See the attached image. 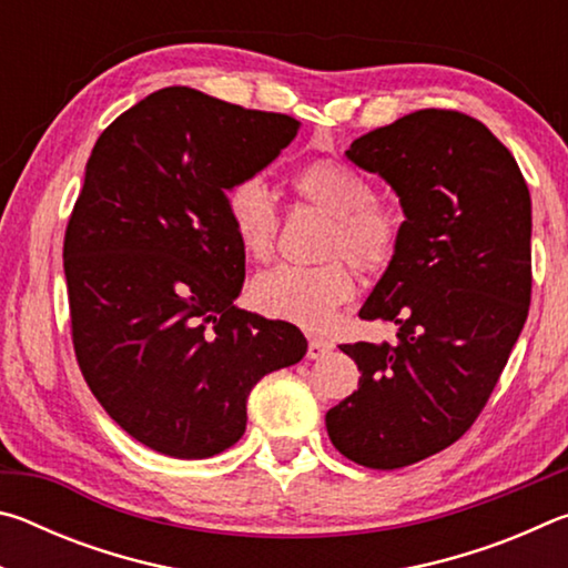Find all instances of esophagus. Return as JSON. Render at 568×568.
<instances>
[{
    "instance_id": "1",
    "label": "esophagus",
    "mask_w": 568,
    "mask_h": 568,
    "mask_svg": "<svg viewBox=\"0 0 568 568\" xmlns=\"http://www.w3.org/2000/svg\"><path fill=\"white\" fill-rule=\"evenodd\" d=\"M331 351H333L331 341L311 338V343H307V358H311V361H318V358H323V355H328Z\"/></svg>"
}]
</instances>
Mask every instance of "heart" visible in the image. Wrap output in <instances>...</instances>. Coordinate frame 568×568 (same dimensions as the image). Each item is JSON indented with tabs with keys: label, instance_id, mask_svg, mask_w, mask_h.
Wrapping results in <instances>:
<instances>
[{
	"label": "heart",
	"instance_id": "b5f03b06",
	"mask_svg": "<svg viewBox=\"0 0 568 568\" xmlns=\"http://www.w3.org/2000/svg\"><path fill=\"white\" fill-rule=\"evenodd\" d=\"M305 205L331 217L323 240L328 263L297 267L281 265L253 283L257 311L307 331H323L338 307L355 297V275L345 256L365 275H383L396 263L406 235L403 210L376 200L373 182L335 158H318L297 168L291 178ZM227 213L240 247L257 263L273 261L277 250V213L263 182L243 180L227 192Z\"/></svg>",
	"mask_w": 568,
	"mask_h": 568
}]
</instances>
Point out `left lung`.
<instances>
[{
    "label": "left lung",
    "mask_w": 568,
    "mask_h": 568,
    "mask_svg": "<svg viewBox=\"0 0 568 568\" xmlns=\"http://www.w3.org/2000/svg\"><path fill=\"white\" fill-rule=\"evenodd\" d=\"M345 155L396 190L406 235L361 307L396 341L341 345L361 381L325 428L390 470L456 444L491 398L531 303V195L504 142L456 110L410 112Z\"/></svg>",
    "instance_id": "obj_1"
}]
</instances>
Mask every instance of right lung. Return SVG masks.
<instances>
[{
	"label": "right lung",
	"instance_id": "right-lung-1",
	"mask_svg": "<svg viewBox=\"0 0 568 568\" xmlns=\"http://www.w3.org/2000/svg\"><path fill=\"white\" fill-rule=\"evenodd\" d=\"M297 124L165 88L94 142L62 253L72 345L110 418L158 454H223L255 383L307 351L295 325L235 305L245 250L227 213Z\"/></svg>",
	"mask_w": 568,
	"mask_h": 568
}]
</instances>
